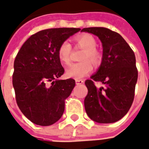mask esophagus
<instances>
[{"label": "esophagus", "instance_id": "34e87169", "mask_svg": "<svg viewBox=\"0 0 149 149\" xmlns=\"http://www.w3.org/2000/svg\"><path fill=\"white\" fill-rule=\"evenodd\" d=\"M75 82L77 85H81V84L84 83V81L81 80V79H75Z\"/></svg>", "mask_w": 149, "mask_h": 149}]
</instances>
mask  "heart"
I'll return each mask as SVG.
<instances>
[{
    "label": "heart",
    "instance_id": "b5f03b06",
    "mask_svg": "<svg viewBox=\"0 0 149 149\" xmlns=\"http://www.w3.org/2000/svg\"><path fill=\"white\" fill-rule=\"evenodd\" d=\"M76 44L85 49V52L81 59L85 60L81 62H78L72 64L67 69L66 74L69 78H84L93 71V65L91 61L94 64H98L101 61V54L95 49L97 42L93 36L90 34H82L78 36L75 38ZM71 45L65 40L62 42L58 48V57L60 61L64 64H70L71 61ZM90 59V62L89 60Z\"/></svg>",
    "mask_w": 149,
    "mask_h": 149
}]
</instances>
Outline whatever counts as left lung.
Masks as SVG:
<instances>
[{"label":"left lung","instance_id":"8db88e82","mask_svg":"<svg viewBox=\"0 0 149 149\" xmlns=\"http://www.w3.org/2000/svg\"><path fill=\"white\" fill-rule=\"evenodd\" d=\"M81 32L99 37L102 44L101 65L85 81L88 94L84 104L86 113L100 124H110L124 117L131 108L138 80L134 53L119 33L103 27L85 28ZM94 81L106 88L98 89Z\"/></svg>","mask_w":149,"mask_h":149}]
</instances>
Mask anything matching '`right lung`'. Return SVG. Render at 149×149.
Wrapping results in <instances>:
<instances>
[{
	"mask_svg": "<svg viewBox=\"0 0 149 149\" xmlns=\"http://www.w3.org/2000/svg\"><path fill=\"white\" fill-rule=\"evenodd\" d=\"M80 30L57 28L40 31L31 36L18 51L12 75L16 102L33 124L49 126L64 113L65 100L71 95L75 81L58 79L64 69L57 51L62 42Z\"/></svg>",
	"mask_w": 149,
	"mask_h": 149,
	"instance_id": "right-lung-1",
	"label": "right lung"
}]
</instances>
